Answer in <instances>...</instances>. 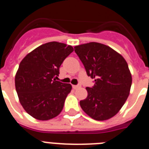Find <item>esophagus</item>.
Returning <instances> with one entry per match:
<instances>
[{
	"mask_svg": "<svg viewBox=\"0 0 149 149\" xmlns=\"http://www.w3.org/2000/svg\"><path fill=\"white\" fill-rule=\"evenodd\" d=\"M72 87H73L74 89H78V88L81 87V85H80V84H78V85H73V86H72Z\"/></svg>",
	"mask_w": 149,
	"mask_h": 149,
	"instance_id": "esophagus-1",
	"label": "esophagus"
}]
</instances>
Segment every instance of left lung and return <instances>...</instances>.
<instances>
[{
	"instance_id": "left-lung-1",
	"label": "left lung",
	"mask_w": 149,
	"mask_h": 149,
	"mask_svg": "<svg viewBox=\"0 0 149 149\" xmlns=\"http://www.w3.org/2000/svg\"><path fill=\"white\" fill-rule=\"evenodd\" d=\"M89 77L95 79L81 108L95 120L104 121L120 110L130 93L132 77L127 62L110 47L89 42L74 47Z\"/></svg>"
}]
</instances>
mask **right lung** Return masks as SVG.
<instances>
[{"label": "right lung", "instance_id": "1", "mask_svg": "<svg viewBox=\"0 0 149 149\" xmlns=\"http://www.w3.org/2000/svg\"><path fill=\"white\" fill-rule=\"evenodd\" d=\"M74 51L71 45L51 42L39 46L22 60L15 84L21 104L39 120L58 116L72 90L69 84L56 81L63 62Z\"/></svg>", "mask_w": 149, "mask_h": 149}]
</instances>
